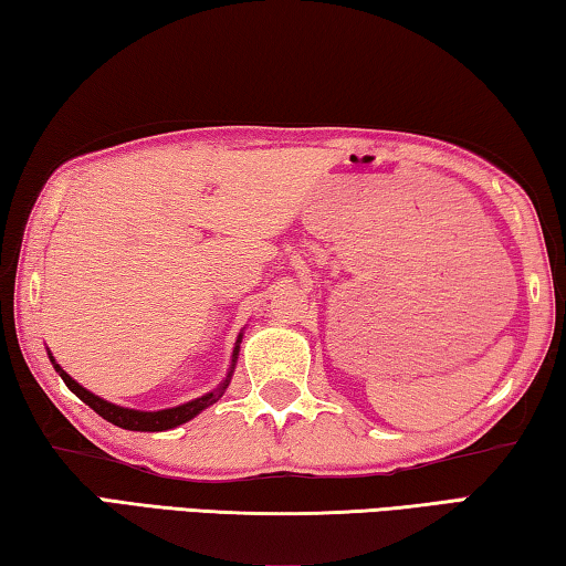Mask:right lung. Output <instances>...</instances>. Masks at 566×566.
<instances>
[{
    "label": "right lung",
    "instance_id": "add662e5",
    "mask_svg": "<svg viewBox=\"0 0 566 566\" xmlns=\"http://www.w3.org/2000/svg\"><path fill=\"white\" fill-rule=\"evenodd\" d=\"M237 349H234L232 361H237ZM52 364H54V369L60 371L64 385L70 387L74 395L84 401V405H90L102 419H107V421H112V424H117L122 429H129V432H165V429H175L179 424H185V421H189L191 417H197L199 411L207 409L209 405H214V401L224 395V389L229 385V377H232V371H229L227 379L214 391H209V395L199 397V399H191L181 407H171V409H161V411H137V409H124V407H117V405H109V401L94 397L92 391H87L82 385H76V381L70 375H66V371L54 359H52Z\"/></svg>",
    "mask_w": 566,
    "mask_h": 566
}]
</instances>
